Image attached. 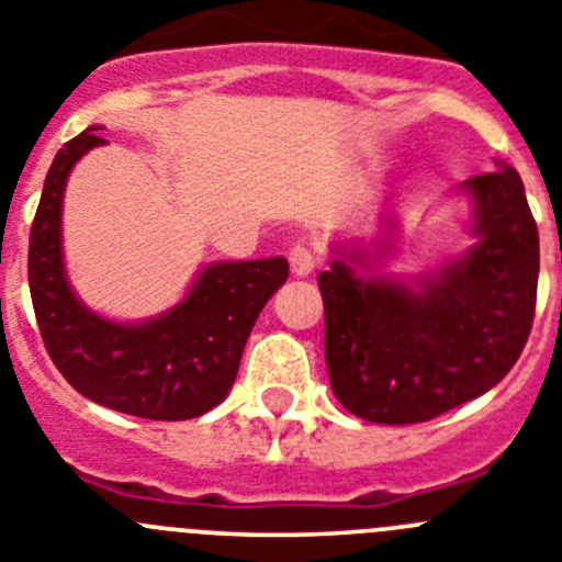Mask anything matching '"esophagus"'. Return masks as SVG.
Listing matches in <instances>:
<instances>
[{
    "label": "esophagus",
    "mask_w": 562,
    "mask_h": 562,
    "mask_svg": "<svg viewBox=\"0 0 562 562\" xmlns=\"http://www.w3.org/2000/svg\"><path fill=\"white\" fill-rule=\"evenodd\" d=\"M288 262H291V271L293 277H307L313 274V269H316V255H313L307 246H293L291 255H288Z\"/></svg>",
    "instance_id": "obj_1"
}]
</instances>
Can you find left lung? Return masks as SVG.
I'll return each instance as SVG.
<instances>
[{
    "mask_svg": "<svg viewBox=\"0 0 562 562\" xmlns=\"http://www.w3.org/2000/svg\"><path fill=\"white\" fill-rule=\"evenodd\" d=\"M473 244L431 274H375L392 244L333 246L318 274L333 394L381 426L426 423L473 401L518 361L535 318L540 246L509 165L462 181ZM392 229L397 221L389 212Z\"/></svg>",
    "mask_w": 562,
    "mask_h": 562,
    "instance_id": "8db88e82",
    "label": "left lung"
}]
</instances>
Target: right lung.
Here are the masks:
<instances>
[{
  "instance_id": "1",
  "label": "right lung",
  "mask_w": 562,
  "mask_h": 562,
  "mask_svg": "<svg viewBox=\"0 0 562 562\" xmlns=\"http://www.w3.org/2000/svg\"><path fill=\"white\" fill-rule=\"evenodd\" d=\"M94 131L55 154L30 229V296L44 347L69 386L100 406L145 419L201 417L229 394L257 316L288 280V260L210 262L179 305L145 322L89 311L64 269L60 212L78 159L105 143Z\"/></svg>"
}]
</instances>
